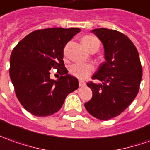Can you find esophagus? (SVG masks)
<instances>
[{"mask_svg":"<svg viewBox=\"0 0 150 150\" xmlns=\"http://www.w3.org/2000/svg\"><path fill=\"white\" fill-rule=\"evenodd\" d=\"M79 85L80 87H83V86L86 85V83H85V82L83 80H79Z\"/></svg>","mask_w":150,"mask_h":150,"instance_id":"esophagus-1","label":"esophagus"}]
</instances>
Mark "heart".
<instances>
[{
  "label": "heart",
  "instance_id": "1",
  "mask_svg": "<svg viewBox=\"0 0 150 150\" xmlns=\"http://www.w3.org/2000/svg\"><path fill=\"white\" fill-rule=\"evenodd\" d=\"M82 42L88 50H90L93 47L98 48L100 46L99 40L96 37L92 36V35H87V36L83 37ZM93 71H94V67L89 63L78 62V63H75L71 65V67H69V71L71 75L82 79H86L87 77H88Z\"/></svg>",
  "mask_w": 150,
  "mask_h": 150
}]
</instances>
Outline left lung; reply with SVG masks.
<instances>
[{
  "label": "left lung",
  "mask_w": 150,
  "mask_h": 150,
  "mask_svg": "<svg viewBox=\"0 0 150 150\" xmlns=\"http://www.w3.org/2000/svg\"><path fill=\"white\" fill-rule=\"evenodd\" d=\"M102 42L105 62L93 75L101 83H87L93 96L84 103L89 114L107 121L122 113L138 93L142 67L138 51L131 39L122 33L101 28L93 29Z\"/></svg>",
  "instance_id": "left-lung-1"
}]
</instances>
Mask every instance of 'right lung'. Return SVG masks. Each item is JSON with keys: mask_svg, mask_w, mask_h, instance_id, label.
<instances>
[{"mask_svg": "<svg viewBox=\"0 0 150 150\" xmlns=\"http://www.w3.org/2000/svg\"><path fill=\"white\" fill-rule=\"evenodd\" d=\"M80 28H51L30 33L13 49L10 76L20 103L37 117L51 116L61 109L67 96L79 87L63 62V49ZM55 68L61 76L50 77Z\"/></svg>", "mask_w": 150, "mask_h": 150, "instance_id": "right-lung-1", "label": "right lung"}]
</instances>
